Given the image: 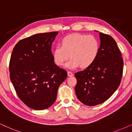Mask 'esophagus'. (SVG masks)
<instances>
[{
  "label": "esophagus",
  "instance_id": "obj_1",
  "mask_svg": "<svg viewBox=\"0 0 132 132\" xmlns=\"http://www.w3.org/2000/svg\"><path fill=\"white\" fill-rule=\"evenodd\" d=\"M68 76H69V77H72V76H74V74H73L71 72H69V71H68Z\"/></svg>",
  "mask_w": 132,
  "mask_h": 132
}]
</instances>
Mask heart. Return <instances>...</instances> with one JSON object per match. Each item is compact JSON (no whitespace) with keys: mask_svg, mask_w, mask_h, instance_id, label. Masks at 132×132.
<instances>
[{"mask_svg":"<svg viewBox=\"0 0 132 132\" xmlns=\"http://www.w3.org/2000/svg\"><path fill=\"white\" fill-rule=\"evenodd\" d=\"M99 39L93 35L72 33L64 36L53 51L54 62L58 66H63L68 60H71L67 66L71 69L79 67L88 68L96 60L99 54Z\"/></svg>","mask_w":132,"mask_h":132,"instance_id":"1","label":"heart"}]
</instances>
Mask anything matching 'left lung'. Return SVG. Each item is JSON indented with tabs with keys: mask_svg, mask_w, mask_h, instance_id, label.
<instances>
[{
	"mask_svg": "<svg viewBox=\"0 0 132 132\" xmlns=\"http://www.w3.org/2000/svg\"><path fill=\"white\" fill-rule=\"evenodd\" d=\"M99 54L90 67L75 74L78 99L94 106L109 99L121 83L124 61L115 40L109 35L99 33Z\"/></svg>",
	"mask_w": 132,
	"mask_h": 132,
	"instance_id": "8db88e82",
	"label": "left lung"
}]
</instances>
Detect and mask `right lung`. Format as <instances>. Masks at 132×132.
Returning a JSON list of instances; mask_svg holds the SVG:
<instances>
[{"mask_svg": "<svg viewBox=\"0 0 132 132\" xmlns=\"http://www.w3.org/2000/svg\"><path fill=\"white\" fill-rule=\"evenodd\" d=\"M58 31L24 38L13 48L10 77L16 94L27 106L47 109L55 101L59 86L67 72L54 63L51 48Z\"/></svg>", "mask_w": 132, "mask_h": 132, "instance_id": "obj_1", "label": "right lung"}]
</instances>
